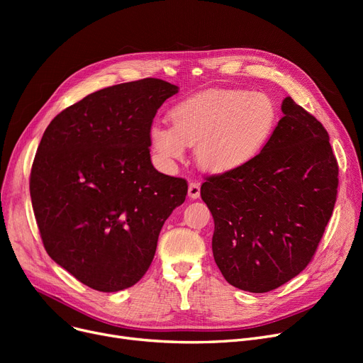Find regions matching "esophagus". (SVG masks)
<instances>
[{"label":"esophagus","mask_w":363,"mask_h":363,"mask_svg":"<svg viewBox=\"0 0 363 363\" xmlns=\"http://www.w3.org/2000/svg\"><path fill=\"white\" fill-rule=\"evenodd\" d=\"M188 196L193 200L200 197V184L199 182H191L188 185Z\"/></svg>","instance_id":"esophagus-1"}]
</instances>
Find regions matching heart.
Returning a JSON list of instances; mask_svg holds the SVG:
<instances>
[{
    "mask_svg": "<svg viewBox=\"0 0 363 363\" xmlns=\"http://www.w3.org/2000/svg\"><path fill=\"white\" fill-rule=\"evenodd\" d=\"M172 126L155 122L148 144L157 162L172 169L196 145L199 164L228 174L252 163L268 145L278 110L266 94L244 89L213 91L188 99L170 111Z\"/></svg>",
    "mask_w": 363,
    "mask_h": 363,
    "instance_id": "heart-1",
    "label": "heart"
}]
</instances>
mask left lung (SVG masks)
I'll list each match as a JSON object with an SVG mask.
<instances>
[{"instance_id":"1","label":"left lung","mask_w":363,"mask_h":363,"mask_svg":"<svg viewBox=\"0 0 363 363\" xmlns=\"http://www.w3.org/2000/svg\"><path fill=\"white\" fill-rule=\"evenodd\" d=\"M272 137L252 163L207 177L213 257L234 287L266 293L298 275L333 215L338 163L322 123L284 99Z\"/></svg>"}]
</instances>
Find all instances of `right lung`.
Here are the masks:
<instances>
[{"label":"right lung","instance_id":"add662e5","mask_svg":"<svg viewBox=\"0 0 363 363\" xmlns=\"http://www.w3.org/2000/svg\"><path fill=\"white\" fill-rule=\"evenodd\" d=\"M178 86L147 78L86 95L51 121L30 170L48 256L103 293L137 284L188 184L155 169L148 128Z\"/></svg>","mask_w":363,"mask_h":363}]
</instances>
